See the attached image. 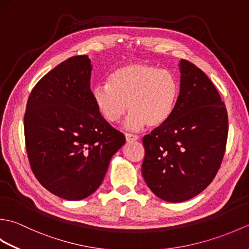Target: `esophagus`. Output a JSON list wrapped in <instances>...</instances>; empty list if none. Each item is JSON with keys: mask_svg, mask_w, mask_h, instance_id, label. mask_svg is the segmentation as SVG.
I'll use <instances>...</instances> for the list:
<instances>
[{"mask_svg": "<svg viewBox=\"0 0 249 249\" xmlns=\"http://www.w3.org/2000/svg\"><path fill=\"white\" fill-rule=\"evenodd\" d=\"M125 138H126V141H127V142H133V141L138 140L139 137L136 136V135H133V134H125Z\"/></svg>", "mask_w": 249, "mask_h": 249, "instance_id": "1", "label": "esophagus"}]
</instances>
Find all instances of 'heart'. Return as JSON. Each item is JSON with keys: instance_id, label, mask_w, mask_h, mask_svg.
I'll return each mask as SVG.
<instances>
[{"instance_id": "obj_1", "label": "heart", "mask_w": 249, "mask_h": 249, "mask_svg": "<svg viewBox=\"0 0 249 249\" xmlns=\"http://www.w3.org/2000/svg\"><path fill=\"white\" fill-rule=\"evenodd\" d=\"M179 94V84L173 72L145 64L129 63L110 73L108 83L92 89V97L99 113L109 123L119 122L131 111L126 127L140 129L146 124L160 127L171 118Z\"/></svg>"}]
</instances>
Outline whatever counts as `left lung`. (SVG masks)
Here are the masks:
<instances>
[{
    "instance_id": "8db88e82",
    "label": "left lung",
    "mask_w": 249,
    "mask_h": 249,
    "mask_svg": "<svg viewBox=\"0 0 249 249\" xmlns=\"http://www.w3.org/2000/svg\"><path fill=\"white\" fill-rule=\"evenodd\" d=\"M171 118L142 139V176L158 198L182 202L209 186L223 161L228 113L213 82L187 60Z\"/></svg>"
}]
</instances>
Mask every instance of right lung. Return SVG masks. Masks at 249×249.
<instances>
[{
    "label": "right lung",
    "mask_w": 249,
    "mask_h": 249,
    "mask_svg": "<svg viewBox=\"0 0 249 249\" xmlns=\"http://www.w3.org/2000/svg\"><path fill=\"white\" fill-rule=\"evenodd\" d=\"M91 71L88 55L62 62L36 83L24 113L32 171L46 189L66 200L92 195L125 143L95 106Z\"/></svg>",
    "instance_id": "1"
}]
</instances>
